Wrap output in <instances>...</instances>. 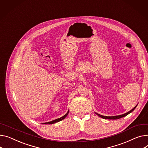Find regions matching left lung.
<instances>
[{"label": "left lung", "mask_w": 148, "mask_h": 148, "mask_svg": "<svg viewBox=\"0 0 148 148\" xmlns=\"http://www.w3.org/2000/svg\"><path fill=\"white\" fill-rule=\"evenodd\" d=\"M137 105L133 108V109H132L131 111H130L129 112H128L125 114H124L123 115H117V116H103V115H99V114H97V113H96L97 115H99L100 117L102 118V119H108V120H116V119H121V118H123L124 116H125L126 115H127L128 114H129L130 113H131L132 112H133L134 111V110L135 109V108H136Z\"/></svg>", "instance_id": "left-lung-1"}]
</instances>
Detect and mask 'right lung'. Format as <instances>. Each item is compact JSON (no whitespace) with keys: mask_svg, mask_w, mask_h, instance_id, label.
Wrapping results in <instances>:
<instances>
[{"mask_svg":"<svg viewBox=\"0 0 148 148\" xmlns=\"http://www.w3.org/2000/svg\"><path fill=\"white\" fill-rule=\"evenodd\" d=\"M68 112H69V111H68V112H67L65 115H64L63 116H62V117L60 118V119H56V120H53V121H51V122L45 123H43V124H54V123H57V122L60 121H61V120H64V119H65V118L67 116V115H68Z\"/></svg>","mask_w":148,"mask_h":148,"instance_id":"obj_1","label":"right lung"}]
</instances>
